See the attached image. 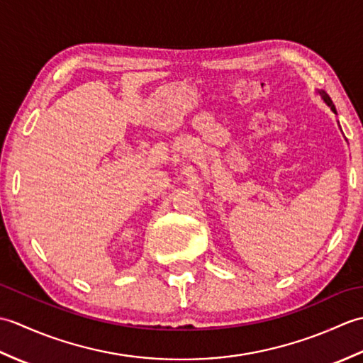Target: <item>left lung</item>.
I'll return each instance as SVG.
<instances>
[{
  "label": "left lung",
  "instance_id": "left-lung-1",
  "mask_svg": "<svg viewBox=\"0 0 363 363\" xmlns=\"http://www.w3.org/2000/svg\"><path fill=\"white\" fill-rule=\"evenodd\" d=\"M318 94L321 95L323 101H325V103L330 107V111H333L334 113H337V111H335V106H334V103H333V99H330V96L326 94V91H325V90H318Z\"/></svg>",
  "mask_w": 363,
  "mask_h": 363
}]
</instances>
